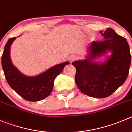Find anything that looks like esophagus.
Segmentation results:
<instances>
[{"label":"esophagus","instance_id":"1","mask_svg":"<svg viewBox=\"0 0 132 132\" xmlns=\"http://www.w3.org/2000/svg\"><path fill=\"white\" fill-rule=\"evenodd\" d=\"M77 58H78V56H77L76 55H74V54H73V55H70V57H69V60L72 62V61H74V60H77Z\"/></svg>","mask_w":132,"mask_h":132}]
</instances>
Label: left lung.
Returning <instances> with one entry per match:
<instances>
[{
	"label": "left lung",
	"mask_w": 132,
	"mask_h": 132,
	"mask_svg": "<svg viewBox=\"0 0 132 132\" xmlns=\"http://www.w3.org/2000/svg\"><path fill=\"white\" fill-rule=\"evenodd\" d=\"M100 33L104 40L92 42L87 59L72 62L76 68L75 81L79 89L83 94L96 98L109 96L122 85L131 64L130 47L126 38L112 29ZM108 51L112 54L105 62L93 61Z\"/></svg>",
	"instance_id": "obj_1"
}]
</instances>
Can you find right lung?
<instances>
[{
	"label": "right lung",
	"mask_w": 132,
	"mask_h": 132,
	"mask_svg": "<svg viewBox=\"0 0 132 132\" xmlns=\"http://www.w3.org/2000/svg\"><path fill=\"white\" fill-rule=\"evenodd\" d=\"M15 39V38H11L8 40L2 56V67L6 79L11 88L26 100H42L51 94L54 80L69 62L55 65L34 77L24 76L13 66L10 59V47Z\"/></svg>",
	"instance_id": "1"
}]
</instances>
